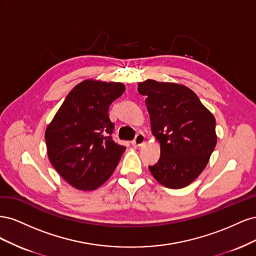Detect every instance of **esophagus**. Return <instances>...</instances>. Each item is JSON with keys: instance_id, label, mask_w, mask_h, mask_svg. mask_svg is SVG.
Instances as JSON below:
<instances>
[{"instance_id": "1", "label": "esophagus", "mask_w": 256, "mask_h": 256, "mask_svg": "<svg viewBox=\"0 0 256 256\" xmlns=\"http://www.w3.org/2000/svg\"><path fill=\"white\" fill-rule=\"evenodd\" d=\"M144 143H145V136L142 134H136V138H134V140L131 141V144H132V146H134V147H140Z\"/></svg>"}]
</instances>
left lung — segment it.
<instances>
[{
  "mask_svg": "<svg viewBox=\"0 0 256 256\" xmlns=\"http://www.w3.org/2000/svg\"><path fill=\"white\" fill-rule=\"evenodd\" d=\"M138 90L146 96L152 132L161 148L150 171L164 187L184 188L202 173L214 150V115L184 85L146 80Z\"/></svg>",
  "mask_w": 256,
  "mask_h": 256,
  "instance_id": "left-lung-1",
  "label": "left lung"
}]
</instances>
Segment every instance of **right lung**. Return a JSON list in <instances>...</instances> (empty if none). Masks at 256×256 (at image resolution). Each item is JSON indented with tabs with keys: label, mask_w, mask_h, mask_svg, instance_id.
Returning <instances> with one entry per match:
<instances>
[{
	"label": "right lung",
	"mask_w": 256,
	"mask_h": 256,
	"mask_svg": "<svg viewBox=\"0 0 256 256\" xmlns=\"http://www.w3.org/2000/svg\"><path fill=\"white\" fill-rule=\"evenodd\" d=\"M125 92L122 83L86 80L67 95L46 130L49 160L79 190H95L114 172L126 147L112 138L109 108Z\"/></svg>",
	"instance_id": "right-lung-1"
}]
</instances>
